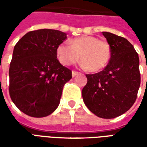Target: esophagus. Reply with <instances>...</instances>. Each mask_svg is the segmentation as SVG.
Instances as JSON below:
<instances>
[{"label": "esophagus", "instance_id": "34e87169", "mask_svg": "<svg viewBox=\"0 0 147 147\" xmlns=\"http://www.w3.org/2000/svg\"><path fill=\"white\" fill-rule=\"evenodd\" d=\"M80 73L79 71H72V76L75 77L76 75H78V74Z\"/></svg>", "mask_w": 147, "mask_h": 147}]
</instances>
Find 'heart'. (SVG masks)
I'll use <instances>...</instances> for the list:
<instances>
[{"label":"heart","instance_id":"1","mask_svg":"<svg viewBox=\"0 0 147 147\" xmlns=\"http://www.w3.org/2000/svg\"><path fill=\"white\" fill-rule=\"evenodd\" d=\"M57 56L61 64L71 65L80 60L82 66L90 71H98L108 64L111 49L108 42L90 35L71 39L69 45L61 43L57 47Z\"/></svg>","mask_w":147,"mask_h":147}]
</instances>
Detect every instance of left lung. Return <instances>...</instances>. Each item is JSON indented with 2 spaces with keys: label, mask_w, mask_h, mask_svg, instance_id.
I'll use <instances>...</instances> for the list:
<instances>
[{
  "label": "left lung",
  "mask_w": 147,
  "mask_h": 147,
  "mask_svg": "<svg viewBox=\"0 0 147 147\" xmlns=\"http://www.w3.org/2000/svg\"><path fill=\"white\" fill-rule=\"evenodd\" d=\"M102 34L110 46V60L102 71L86 75L82 96L97 117L112 119L126 113L136 102L141 80L139 58L126 38L109 32Z\"/></svg>",
  "instance_id": "obj_1"
}]
</instances>
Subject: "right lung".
Instances as JSON below:
<instances>
[{
  "label": "right lung",
  "mask_w": 147,
  "mask_h": 147,
  "mask_svg": "<svg viewBox=\"0 0 147 147\" xmlns=\"http://www.w3.org/2000/svg\"><path fill=\"white\" fill-rule=\"evenodd\" d=\"M67 38L57 30L27 33L15 45L9 67V94L16 106L32 117L50 115L57 108L71 71L57 60V47Z\"/></svg>",
  "instance_id": "add662e5"
}]
</instances>
